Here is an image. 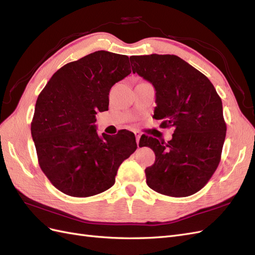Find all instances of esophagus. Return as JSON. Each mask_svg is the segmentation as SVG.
Wrapping results in <instances>:
<instances>
[{"mask_svg": "<svg viewBox=\"0 0 255 255\" xmlns=\"http://www.w3.org/2000/svg\"><path fill=\"white\" fill-rule=\"evenodd\" d=\"M134 134H135V136H136V142H137V145L139 146V139H140V133L138 132V130H135L134 132Z\"/></svg>", "mask_w": 255, "mask_h": 255, "instance_id": "1", "label": "esophagus"}]
</instances>
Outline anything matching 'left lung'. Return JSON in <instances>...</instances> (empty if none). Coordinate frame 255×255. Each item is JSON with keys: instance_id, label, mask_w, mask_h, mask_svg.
I'll return each instance as SVG.
<instances>
[{"instance_id": "1", "label": "left lung", "mask_w": 255, "mask_h": 255, "mask_svg": "<svg viewBox=\"0 0 255 255\" xmlns=\"http://www.w3.org/2000/svg\"><path fill=\"white\" fill-rule=\"evenodd\" d=\"M133 73L155 88L153 118L160 127H173L167 143L140 138L155 153V161L144 170L146 184L161 195L187 197L210 181L217 169L227 125L222 102L206 76L175 55L130 56Z\"/></svg>"}]
</instances>
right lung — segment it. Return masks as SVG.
Returning <instances> with one entry per match:
<instances>
[{"mask_svg": "<svg viewBox=\"0 0 255 255\" xmlns=\"http://www.w3.org/2000/svg\"><path fill=\"white\" fill-rule=\"evenodd\" d=\"M130 72L127 55L97 51L61 67L37 99L30 126L38 161L58 190L90 197L111 188L135 136L99 135L97 112L109 110L110 90Z\"/></svg>", "mask_w": 255, "mask_h": 255, "instance_id": "right-lung-1", "label": "right lung"}]
</instances>
